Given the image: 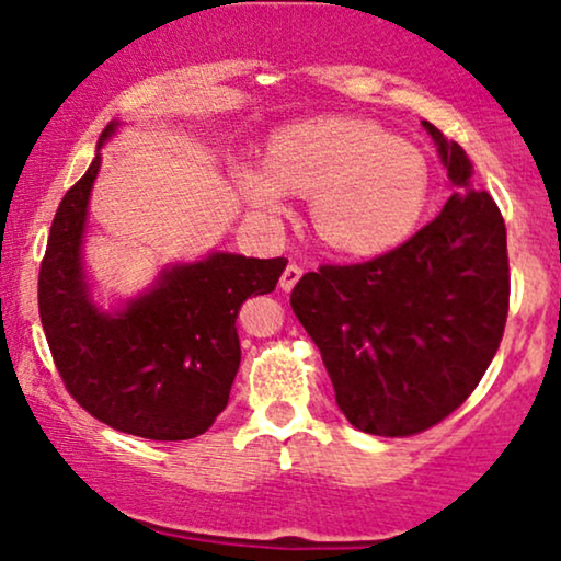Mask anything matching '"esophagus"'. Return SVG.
<instances>
[{"label":"esophagus","mask_w":561,"mask_h":561,"mask_svg":"<svg viewBox=\"0 0 561 561\" xmlns=\"http://www.w3.org/2000/svg\"><path fill=\"white\" fill-rule=\"evenodd\" d=\"M302 276V268L298 266V263H289V266L285 268V274H282V279H279V287L285 289V293H289V289H293L295 285H298V279Z\"/></svg>","instance_id":"esophagus-1"}]
</instances>
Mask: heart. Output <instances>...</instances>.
Listing matches in <instances>:
<instances>
[{"instance_id":"obj_1","label":"heart","mask_w":561,"mask_h":561,"mask_svg":"<svg viewBox=\"0 0 561 561\" xmlns=\"http://www.w3.org/2000/svg\"><path fill=\"white\" fill-rule=\"evenodd\" d=\"M237 182L263 216L285 214L289 192L313 195L317 234L351 255H377L403 242L420 221L430 190L416 147L353 118L285 128L268 145V163L244 160Z\"/></svg>"}]
</instances>
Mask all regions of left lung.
Listing matches in <instances>:
<instances>
[{
	"mask_svg": "<svg viewBox=\"0 0 561 561\" xmlns=\"http://www.w3.org/2000/svg\"><path fill=\"white\" fill-rule=\"evenodd\" d=\"M456 192L411 240L364 263H321L289 302L317 343L334 401L356 430L409 437L472 396L508 313L506 227L472 163L424 121Z\"/></svg>",
	"mask_w": 561,
	"mask_h": 561,
	"instance_id": "8db88e82",
	"label": "left lung"
}]
</instances>
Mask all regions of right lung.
I'll return each instance as SVG.
<instances>
[{
    "label": "right lung",
    "mask_w": 561,
    "mask_h": 561,
    "mask_svg": "<svg viewBox=\"0 0 561 561\" xmlns=\"http://www.w3.org/2000/svg\"><path fill=\"white\" fill-rule=\"evenodd\" d=\"M115 131L111 124L100 145ZM100 158L62 197L38 268V317L53 362L73 401L118 433L190 440L227 409L240 369L237 313L272 293L285 259L214 253L160 274L126 311L89 300L81 234Z\"/></svg>",
    "instance_id": "add662e5"
}]
</instances>
